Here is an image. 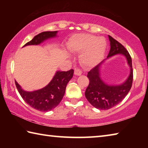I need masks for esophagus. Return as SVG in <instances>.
I'll list each match as a JSON object with an SVG mask.
<instances>
[{
	"label": "esophagus",
	"instance_id": "1",
	"mask_svg": "<svg viewBox=\"0 0 148 148\" xmlns=\"http://www.w3.org/2000/svg\"><path fill=\"white\" fill-rule=\"evenodd\" d=\"M82 72L81 71V69H79V68L75 69V70H74L75 75H77V76H80V75L82 74Z\"/></svg>",
	"mask_w": 148,
	"mask_h": 148
}]
</instances>
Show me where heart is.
<instances>
[{"mask_svg": "<svg viewBox=\"0 0 148 148\" xmlns=\"http://www.w3.org/2000/svg\"><path fill=\"white\" fill-rule=\"evenodd\" d=\"M68 46L72 51L82 53V62L87 66H92L98 63L103 57L106 42L102 37L89 34H77L70 38Z\"/></svg>", "mask_w": 148, "mask_h": 148, "instance_id": "heart-1", "label": "heart"}]
</instances>
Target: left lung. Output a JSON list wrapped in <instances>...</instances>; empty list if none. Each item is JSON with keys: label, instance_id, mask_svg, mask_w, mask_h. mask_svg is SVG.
Segmentation results:
<instances>
[{"label": "left lung", "instance_id": "left-lung-1", "mask_svg": "<svg viewBox=\"0 0 148 148\" xmlns=\"http://www.w3.org/2000/svg\"><path fill=\"white\" fill-rule=\"evenodd\" d=\"M110 42V49L108 58L116 54H122L126 57L131 68V73L127 79L120 86H108L102 82L99 74L101 63L92 68L87 76L89 84L85 92L86 99L89 103L99 110H108L121 102L131 89L133 80V71L132 66V59L128 51L118 41L108 36Z\"/></svg>", "mask_w": 148, "mask_h": 148}]
</instances>
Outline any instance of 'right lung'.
<instances>
[{
  "instance_id": "obj_1",
  "label": "right lung",
  "mask_w": 148,
  "mask_h": 148,
  "mask_svg": "<svg viewBox=\"0 0 148 148\" xmlns=\"http://www.w3.org/2000/svg\"><path fill=\"white\" fill-rule=\"evenodd\" d=\"M57 31L42 32L35 36L23 46L38 45L45 40L56 36ZM74 74V70L66 72H57L50 83L44 88L32 92H27L21 88L15 81V84L22 99L32 108L40 112H48L58 106L63 97L68 82Z\"/></svg>"
}]
</instances>
